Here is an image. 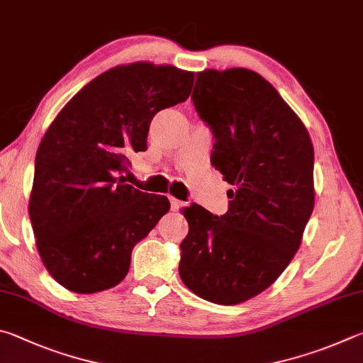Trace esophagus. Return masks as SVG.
I'll use <instances>...</instances> for the list:
<instances>
[{"label": "esophagus", "instance_id": "obj_1", "mask_svg": "<svg viewBox=\"0 0 363 363\" xmlns=\"http://www.w3.org/2000/svg\"><path fill=\"white\" fill-rule=\"evenodd\" d=\"M169 201H170V208H172V211H178V208H180L182 207V204H183V202L182 201H178L177 198H174V196H169Z\"/></svg>", "mask_w": 363, "mask_h": 363}]
</instances>
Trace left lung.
<instances>
[{"label": "left lung", "instance_id": "8db88e82", "mask_svg": "<svg viewBox=\"0 0 363 363\" xmlns=\"http://www.w3.org/2000/svg\"><path fill=\"white\" fill-rule=\"evenodd\" d=\"M193 101L211 125V162L230 208L217 217L183 208L188 234L178 271L217 304H239L277 281L300 249L314 208V148L308 129L271 82L247 68L198 73Z\"/></svg>", "mask_w": 363, "mask_h": 363}]
</instances>
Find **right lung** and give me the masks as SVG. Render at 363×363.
Instances as JSON below:
<instances>
[{
	"label": "right lung",
	"mask_w": 363,
	"mask_h": 363,
	"mask_svg": "<svg viewBox=\"0 0 363 363\" xmlns=\"http://www.w3.org/2000/svg\"><path fill=\"white\" fill-rule=\"evenodd\" d=\"M194 73L133 62L106 69L57 114L36 152L28 213L43 264L74 294L113 289L170 202L127 185L151 119L185 101Z\"/></svg>",
	"instance_id": "1"
}]
</instances>
